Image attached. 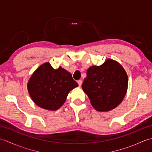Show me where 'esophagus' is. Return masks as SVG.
Here are the masks:
<instances>
[{
    "instance_id": "1",
    "label": "esophagus",
    "mask_w": 152,
    "mask_h": 152,
    "mask_svg": "<svg viewBox=\"0 0 152 152\" xmlns=\"http://www.w3.org/2000/svg\"><path fill=\"white\" fill-rule=\"evenodd\" d=\"M78 83L79 86L81 87V86H82V80H78Z\"/></svg>"
}]
</instances>
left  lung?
I'll return each mask as SVG.
<instances>
[{
    "instance_id": "8db88e82",
    "label": "left lung",
    "mask_w": 152,
    "mask_h": 152,
    "mask_svg": "<svg viewBox=\"0 0 152 152\" xmlns=\"http://www.w3.org/2000/svg\"><path fill=\"white\" fill-rule=\"evenodd\" d=\"M82 88L98 112H108L120 104L127 93L128 76L118 61L108 59L100 66H91Z\"/></svg>"
}]
</instances>
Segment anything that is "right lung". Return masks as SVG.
<instances>
[{
	"label": "right lung",
	"instance_id": "1",
	"mask_svg": "<svg viewBox=\"0 0 152 152\" xmlns=\"http://www.w3.org/2000/svg\"><path fill=\"white\" fill-rule=\"evenodd\" d=\"M78 86L70 72L61 66L53 69L48 62L38 66L27 83L28 94L33 101L50 111L59 109L69 92Z\"/></svg>",
	"mask_w": 152,
	"mask_h": 152
}]
</instances>
